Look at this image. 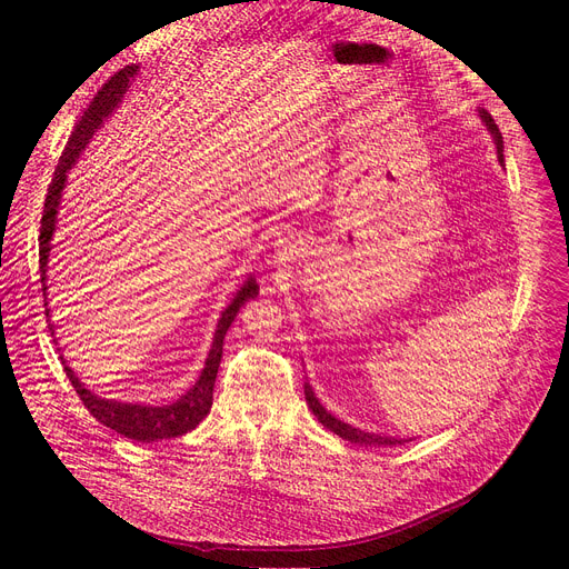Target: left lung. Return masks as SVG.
I'll return each mask as SVG.
<instances>
[{"mask_svg":"<svg viewBox=\"0 0 569 569\" xmlns=\"http://www.w3.org/2000/svg\"><path fill=\"white\" fill-rule=\"evenodd\" d=\"M479 114H481L483 123L489 126L491 134L496 137L500 159H505V157H502V134H500V130H498V126H496L493 117H491L489 112H483V110H481ZM303 393H306L308 408L312 410V415L317 417V421H319L323 428H329L331 432L340 435L342 439H347V441H351V443H360V446H400V443L408 441V439H391V437H380V435H373V432H362V430H358V428H351V426H347V423L338 421L336 417H331L327 410L321 408V402L315 398V391H312V387H310L308 382L303 385Z\"/></svg>","mask_w":569,"mask_h":569,"instance_id":"1","label":"left lung"}]
</instances>
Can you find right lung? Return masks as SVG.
Returning <instances> with one entry per match:
<instances>
[{
  "mask_svg": "<svg viewBox=\"0 0 569 569\" xmlns=\"http://www.w3.org/2000/svg\"><path fill=\"white\" fill-rule=\"evenodd\" d=\"M134 71H137V67L128 64V67L119 69L114 76H110L106 80L103 88L92 99L90 108L83 112V117H80V121L73 126V132L69 134L67 146H64V150L58 159V167H56L51 184L47 189L42 220H40V281H42V290H47L44 279H47V263H49V252H51V236H53V229H56V213H58L62 187H64V180H67V171L76 164L78 154L83 152V148L90 143V139L97 132V128L101 126V121L117 108V103L121 101V97L128 90V83L132 80ZM257 295H259V286L254 283V279H250L246 286L238 290L233 301L224 308V312L218 321V329H216L213 345H211L209 358L204 362V369H202L198 382L178 402L161 405V408L157 405V408H152V405H132V402L108 400V398H101V396L92 393L90 389H86V385L73 376V371L69 367H64V373H67L71 387L76 389L78 398L83 400L88 412L99 423H103L106 428L123 435L126 439L141 441V443H152V441H161V439L182 437V435L191 432L193 428H198V423L209 415L211 402H213V385H216V373H218L220 358H222V342H224L227 329L231 327V321H233L236 312L240 310V306L250 301V299H254ZM44 297H47V292H44Z\"/></svg>",
  "mask_w": 569,
  "mask_h": 569,
  "instance_id": "obj_1",
  "label": "right lung"
}]
</instances>
